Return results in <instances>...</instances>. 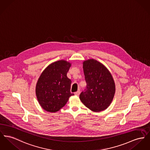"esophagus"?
Listing matches in <instances>:
<instances>
[{"instance_id":"34e87169","label":"esophagus","mask_w":150,"mask_h":150,"mask_svg":"<svg viewBox=\"0 0 150 150\" xmlns=\"http://www.w3.org/2000/svg\"><path fill=\"white\" fill-rule=\"evenodd\" d=\"M80 90H78L77 91H76V92H75V93H74V94L76 95V96H79V95H80Z\"/></svg>"}]
</instances>
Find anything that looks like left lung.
<instances>
[{
  "label": "left lung",
  "mask_w": 150,
  "mask_h": 150,
  "mask_svg": "<svg viewBox=\"0 0 150 150\" xmlns=\"http://www.w3.org/2000/svg\"><path fill=\"white\" fill-rule=\"evenodd\" d=\"M83 69L86 88L80 94V100L93 111L105 110L111 103L115 91L112 75L106 67L94 59L84 61Z\"/></svg>",
  "instance_id": "8db88e82"
}]
</instances>
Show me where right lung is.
Masks as SVG:
<instances>
[{
  "instance_id": "right-lung-1",
  "label": "right lung",
  "mask_w": 150,
  "mask_h": 150,
  "mask_svg": "<svg viewBox=\"0 0 150 150\" xmlns=\"http://www.w3.org/2000/svg\"><path fill=\"white\" fill-rule=\"evenodd\" d=\"M71 64L65 60L52 63L42 72L36 86V94L44 110L55 112L63 108L70 96L71 80L67 74Z\"/></svg>"
}]
</instances>
